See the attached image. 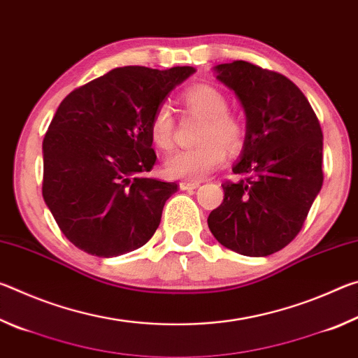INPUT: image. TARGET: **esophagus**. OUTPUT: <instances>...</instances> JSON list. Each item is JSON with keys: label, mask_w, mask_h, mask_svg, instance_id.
<instances>
[{"label": "esophagus", "mask_w": 358, "mask_h": 358, "mask_svg": "<svg viewBox=\"0 0 358 358\" xmlns=\"http://www.w3.org/2000/svg\"><path fill=\"white\" fill-rule=\"evenodd\" d=\"M201 186L199 181H180V189H196V187Z\"/></svg>", "instance_id": "obj_1"}]
</instances>
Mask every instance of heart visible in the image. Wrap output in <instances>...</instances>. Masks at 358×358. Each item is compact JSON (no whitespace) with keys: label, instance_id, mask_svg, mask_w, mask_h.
Listing matches in <instances>:
<instances>
[{"label":"heart","instance_id":"b5f03b06","mask_svg":"<svg viewBox=\"0 0 358 358\" xmlns=\"http://www.w3.org/2000/svg\"><path fill=\"white\" fill-rule=\"evenodd\" d=\"M183 102L191 112L207 118L201 132L202 143L171 151L164 159V172L172 178L201 180L221 166L226 148L237 151L245 143L241 121L230 115L229 101L211 85H196L185 92ZM150 136L159 148H169L175 136V120L169 104H161L150 123Z\"/></svg>","mask_w":358,"mask_h":358}]
</instances>
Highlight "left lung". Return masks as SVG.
I'll return each instance as SVG.
<instances>
[{
  "mask_svg": "<svg viewBox=\"0 0 358 358\" xmlns=\"http://www.w3.org/2000/svg\"><path fill=\"white\" fill-rule=\"evenodd\" d=\"M216 78L237 96L246 136L224 201L208 216L222 246L250 257L282 250L300 232L322 187V129L305 94L278 72L248 62L215 66Z\"/></svg>",
  "mask_w": 358,
  "mask_h": 358,
  "instance_id": "8db88e82",
  "label": "left lung"
}]
</instances>
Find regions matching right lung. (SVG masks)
<instances>
[{
  "label": "right lung",
  "instance_id": "1",
  "mask_svg": "<svg viewBox=\"0 0 358 358\" xmlns=\"http://www.w3.org/2000/svg\"><path fill=\"white\" fill-rule=\"evenodd\" d=\"M196 69L124 66L71 92L42 142V196L64 237L98 257L143 246L177 183L147 177L151 118Z\"/></svg>",
  "mask_w": 358,
  "mask_h": 358
}]
</instances>
